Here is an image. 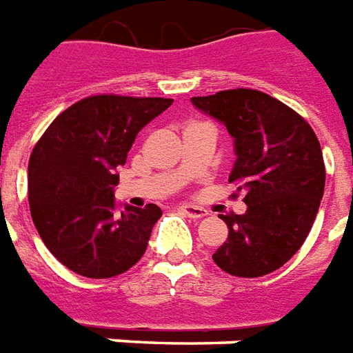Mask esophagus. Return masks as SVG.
Masks as SVG:
<instances>
[{
	"instance_id": "obj_1",
	"label": "esophagus",
	"mask_w": 353,
	"mask_h": 353,
	"mask_svg": "<svg viewBox=\"0 0 353 353\" xmlns=\"http://www.w3.org/2000/svg\"><path fill=\"white\" fill-rule=\"evenodd\" d=\"M181 211L184 212L186 216H190V219H203V216H207V209L197 207V205H182Z\"/></svg>"
}]
</instances>
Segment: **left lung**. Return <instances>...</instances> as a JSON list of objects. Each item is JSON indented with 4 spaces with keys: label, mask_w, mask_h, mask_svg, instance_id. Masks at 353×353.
I'll return each instance as SVG.
<instances>
[{
    "label": "left lung",
    "mask_w": 353,
    "mask_h": 353,
    "mask_svg": "<svg viewBox=\"0 0 353 353\" xmlns=\"http://www.w3.org/2000/svg\"><path fill=\"white\" fill-rule=\"evenodd\" d=\"M194 106L226 125L236 142L230 182L243 214H222L228 239L212 261L236 277H261L291 261L308 237L325 188L321 146L310 123L256 89L194 97Z\"/></svg>",
    "instance_id": "8db88e82"
}]
</instances>
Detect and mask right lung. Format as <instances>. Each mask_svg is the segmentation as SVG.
Listing matches in <instances>:
<instances>
[{
  "label": "right lung",
  "mask_w": 353,
  "mask_h": 353,
  "mask_svg": "<svg viewBox=\"0 0 353 353\" xmlns=\"http://www.w3.org/2000/svg\"><path fill=\"white\" fill-rule=\"evenodd\" d=\"M172 104L159 97L92 94L54 117L32 150L28 201L37 234L66 268L91 279L141 261L161 209L114 197L137 132Z\"/></svg>",
  "instance_id": "right-lung-1"
}]
</instances>
